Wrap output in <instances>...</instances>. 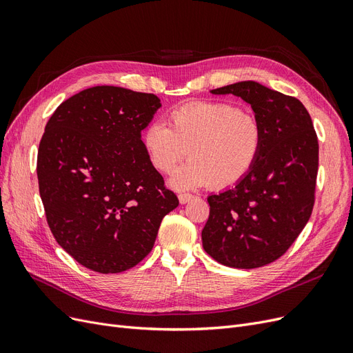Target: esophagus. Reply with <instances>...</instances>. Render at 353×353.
Masks as SVG:
<instances>
[{
	"label": "esophagus",
	"mask_w": 353,
	"mask_h": 353,
	"mask_svg": "<svg viewBox=\"0 0 353 353\" xmlns=\"http://www.w3.org/2000/svg\"><path fill=\"white\" fill-rule=\"evenodd\" d=\"M192 199H193V195H190V193H180V195H179L180 203H188Z\"/></svg>",
	"instance_id": "34e87169"
}]
</instances>
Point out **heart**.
Listing matches in <instances>:
<instances>
[{"label": "heart", "instance_id": "b5f03b06", "mask_svg": "<svg viewBox=\"0 0 353 353\" xmlns=\"http://www.w3.org/2000/svg\"><path fill=\"white\" fill-rule=\"evenodd\" d=\"M168 123L170 128L161 121L148 124L142 143L160 173H172L186 155L190 158L170 180L176 189L234 186L263 151V124L233 102H190L170 112Z\"/></svg>", "mask_w": 353, "mask_h": 353}]
</instances>
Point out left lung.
I'll list each match as a JSON object with an SVG mask.
<instances>
[{
    "instance_id": "left-lung-1",
    "label": "left lung",
    "mask_w": 353,
    "mask_h": 353,
    "mask_svg": "<svg viewBox=\"0 0 353 353\" xmlns=\"http://www.w3.org/2000/svg\"><path fill=\"white\" fill-rule=\"evenodd\" d=\"M251 104L264 143L243 180L208 196L202 230L205 252L233 268H258L279 259L308 223L315 202L318 139L302 102L252 81L211 90Z\"/></svg>"
}]
</instances>
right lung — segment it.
Here are the masks:
<instances>
[{
    "label": "right lung",
    "mask_w": 353,
    "mask_h": 353,
    "mask_svg": "<svg viewBox=\"0 0 353 353\" xmlns=\"http://www.w3.org/2000/svg\"><path fill=\"white\" fill-rule=\"evenodd\" d=\"M160 107L154 94L94 86L45 126L37 173L47 223L67 254L101 274L139 264L179 205L141 139Z\"/></svg>",
    "instance_id": "add662e5"
}]
</instances>
